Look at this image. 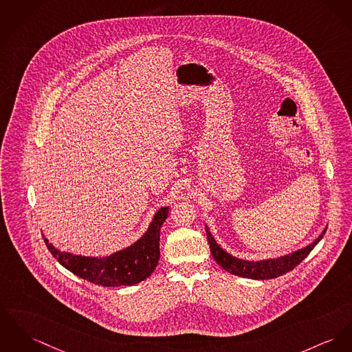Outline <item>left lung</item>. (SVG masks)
Masks as SVG:
<instances>
[{
  "mask_svg": "<svg viewBox=\"0 0 352 352\" xmlns=\"http://www.w3.org/2000/svg\"><path fill=\"white\" fill-rule=\"evenodd\" d=\"M206 231H207V239L210 243L212 256L217 261V264L221 265L223 270L231 272L232 275L241 276V278L264 280V279L278 278V276H281V275L292 271L298 264H300L308 256V254L322 240L323 234H326L327 230H324L323 234H320L312 244L307 245L296 252H292V254L281 256V258L261 260V261H247V260L231 256L230 254H227L224 250H221L217 245V243L212 237L211 232L207 227H206Z\"/></svg>",
  "mask_w": 352,
  "mask_h": 352,
  "instance_id": "1",
  "label": "left lung"
}]
</instances>
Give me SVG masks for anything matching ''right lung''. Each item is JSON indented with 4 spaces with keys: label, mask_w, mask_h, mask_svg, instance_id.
Segmentation results:
<instances>
[{
    "label": "right lung",
    "mask_w": 352,
    "mask_h": 352,
    "mask_svg": "<svg viewBox=\"0 0 352 352\" xmlns=\"http://www.w3.org/2000/svg\"><path fill=\"white\" fill-rule=\"evenodd\" d=\"M168 208L156 212L148 231L131 247L107 258L77 256L56 250L44 237L53 258L84 280L104 287L133 285L145 280L155 271L160 258V228Z\"/></svg>",
    "instance_id": "add662e5"
}]
</instances>
